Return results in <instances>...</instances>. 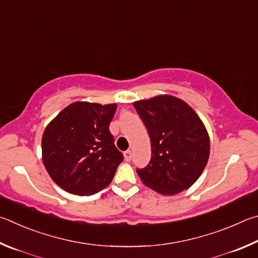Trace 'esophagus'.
Here are the masks:
<instances>
[{"label": "esophagus", "mask_w": 258, "mask_h": 258, "mask_svg": "<svg viewBox=\"0 0 258 258\" xmlns=\"http://www.w3.org/2000/svg\"><path fill=\"white\" fill-rule=\"evenodd\" d=\"M123 155H124V160H125L126 162H130V161H132V157H133V153H132V151H130V150L125 151V152L123 153Z\"/></svg>", "instance_id": "1"}]
</instances>
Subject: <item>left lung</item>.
<instances>
[{
	"label": "left lung",
	"mask_w": 258,
	"mask_h": 258,
	"mask_svg": "<svg viewBox=\"0 0 258 258\" xmlns=\"http://www.w3.org/2000/svg\"><path fill=\"white\" fill-rule=\"evenodd\" d=\"M151 138L152 156L137 169L142 181L162 195L195 183L210 156L209 135L195 111L181 99L159 96L134 104Z\"/></svg>",
	"instance_id": "8db88e82"
}]
</instances>
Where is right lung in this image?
Masks as SVG:
<instances>
[{
	"instance_id": "1",
	"label": "right lung",
	"mask_w": 258,
	"mask_h": 258,
	"mask_svg": "<svg viewBox=\"0 0 258 258\" xmlns=\"http://www.w3.org/2000/svg\"><path fill=\"white\" fill-rule=\"evenodd\" d=\"M116 104L76 102L67 106L43 134V163L66 191L90 196L111 183L123 154L114 145L110 122Z\"/></svg>"
}]
</instances>
